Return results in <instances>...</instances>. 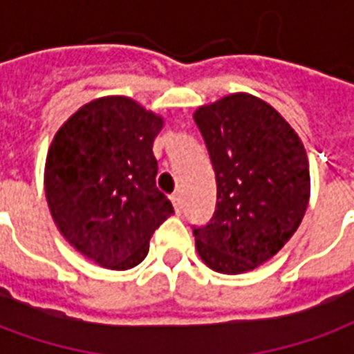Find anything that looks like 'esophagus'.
Listing matches in <instances>:
<instances>
[{
    "label": "esophagus",
    "mask_w": 354,
    "mask_h": 354,
    "mask_svg": "<svg viewBox=\"0 0 354 354\" xmlns=\"http://www.w3.org/2000/svg\"><path fill=\"white\" fill-rule=\"evenodd\" d=\"M170 199H172V205H174V208H176V212L180 214V212H182V208H184V199H182V195H180V193H174Z\"/></svg>",
    "instance_id": "1"
}]
</instances>
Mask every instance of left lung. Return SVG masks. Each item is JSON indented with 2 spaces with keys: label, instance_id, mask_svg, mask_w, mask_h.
Here are the masks:
<instances>
[{
  "label": "left lung",
  "instance_id": "1",
  "mask_svg": "<svg viewBox=\"0 0 354 354\" xmlns=\"http://www.w3.org/2000/svg\"><path fill=\"white\" fill-rule=\"evenodd\" d=\"M216 174V210L193 225L210 269L237 274L273 258L301 223L309 162L282 115L256 96L230 94L195 111Z\"/></svg>",
  "mask_w": 354,
  "mask_h": 354
}]
</instances>
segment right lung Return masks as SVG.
Returning a JSON list of instances; mask_svg holds the SVG:
<instances>
[{
	"label": "right lung",
	"mask_w": 354,
	"mask_h": 354,
	"mask_svg": "<svg viewBox=\"0 0 354 354\" xmlns=\"http://www.w3.org/2000/svg\"><path fill=\"white\" fill-rule=\"evenodd\" d=\"M162 119L124 96L75 111L53 140L45 195L66 241L108 269L144 260L174 208L157 189L153 140Z\"/></svg>",
	"instance_id": "add662e5"
}]
</instances>
